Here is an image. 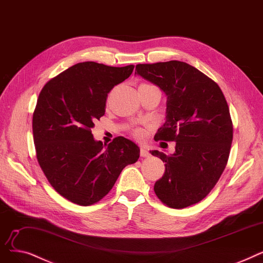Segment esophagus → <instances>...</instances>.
Instances as JSON below:
<instances>
[{"label": "esophagus", "instance_id": "esophagus-1", "mask_svg": "<svg viewBox=\"0 0 263 263\" xmlns=\"http://www.w3.org/2000/svg\"><path fill=\"white\" fill-rule=\"evenodd\" d=\"M140 155H141L142 157H148L151 154H149L147 148H145L144 146H141V147H140Z\"/></svg>", "mask_w": 263, "mask_h": 263}]
</instances>
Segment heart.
Returning a JSON list of instances; mask_svg holds the SVG:
<instances>
[{"label":"heart","instance_id":"heart-1","mask_svg":"<svg viewBox=\"0 0 263 263\" xmlns=\"http://www.w3.org/2000/svg\"><path fill=\"white\" fill-rule=\"evenodd\" d=\"M142 130L141 129H135L134 130V135L137 137V138H140V137H142Z\"/></svg>","mask_w":263,"mask_h":263}]
</instances>
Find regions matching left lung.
Listing matches in <instances>:
<instances>
[{"mask_svg":"<svg viewBox=\"0 0 263 263\" xmlns=\"http://www.w3.org/2000/svg\"><path fill=\"white\" fill-rule=\"evenodd\" d=\"M135 73L167 95L166 122L154 139L177 142L172 155L151 152L166 162L154 192L172 209L198 203L214 189L228 162L233 125L226 98L214 80L185 62L138 64Z\"/></svg>","mask_w":263,"mask_h":263,"instance_id":"1","label":"left lung"}]
</instances>
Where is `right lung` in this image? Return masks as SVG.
Listing matches in <instances>:
<instances>
[{"label":"right lung","instance_id":"add662e5","mask_svg":"<svg viewBox=\"0 0 263 263\" xmlns=\"http://www.w3.org/2000/svg\"><path fill=\"white\" fill-rule=\"evenodd\" d=\"M133 70L134 65L83 62L49 80L40 93L32 121L36 158L48 182L73 203L98 202L139 158L133 141L117 137L106 146L91 130L105 115L108 93Z\"/></svg>","mask_w":263,"mask_h":263}]
</instances>
